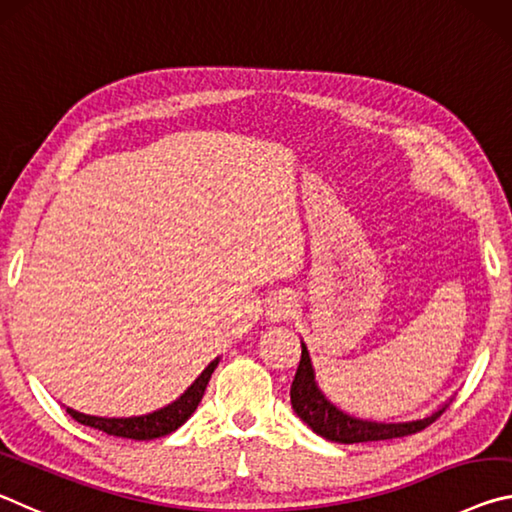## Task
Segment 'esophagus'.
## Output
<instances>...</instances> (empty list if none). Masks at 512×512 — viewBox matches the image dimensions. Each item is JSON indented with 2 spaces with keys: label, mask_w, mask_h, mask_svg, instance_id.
<instances>
[{
  "label": "esophagus",
  "mask_w": 512,
  "mask_h": 512,
  "mask_svg": "<svg viewBox=\"0 0 512 512\" xmlns=\"http://www.w3.org/2000/svg\"><path fill=\"white\" fill-rule=\"evenodd\" d=\"M297 299L290 292H279V295L270 299L267 304V320L270 322H288L297 315Z\"/></svg>",
  "instance_id": "1"
}]
</instances>
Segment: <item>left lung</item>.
<instances>
[{"label":"left lung","instance_id":"obj_1","mask_svg":"<svg viewBox=\"0 0 512 512\" xmlns=\"http://www.w3.org/2000/svg\"><path fill=\"white\" fill-rule=\"evenodd\" d=\"M290 404L301 422L311 426V429L317 435H322V438L331 442H340V445L404 438V435L426 429V426L438 420L447 408L445 404L442 408L435 410V413L413 422H372V420H360V417L349 415L338 406H333L331 401L324 397V392L315 381L311 354H308L304 342H301V360H299L295 381L290 385Z\"/></svg>","mask_w":512,"mask_h":512}]
</instances>
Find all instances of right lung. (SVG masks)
<instances>
[{
    "label": "right lung",
    "instance_id": "add662e5",
    "mask_svg": "<svg viewBox=\"0 0 512 512\" xmlns=\"http://www.w3.org/2000/svg\"><path fill=\"white\" fill-rule=\"evenodd\" d=\"M217 363H220V358L211 360V363L206 365V370L192 381L190 388L183 392L179 399H174L172 404L154 410V413L136 415V417H97V415L79 413V410L74 408H65V410L79 424L90 426V429H97V431H104L108 435H117V438H129V440L163 438V435H170L172 431H177L181 424H186L188 417L195 413Z\"/></svg>",
    "mask_w": 512,
    "mask_h": 512
}]
</instances>
